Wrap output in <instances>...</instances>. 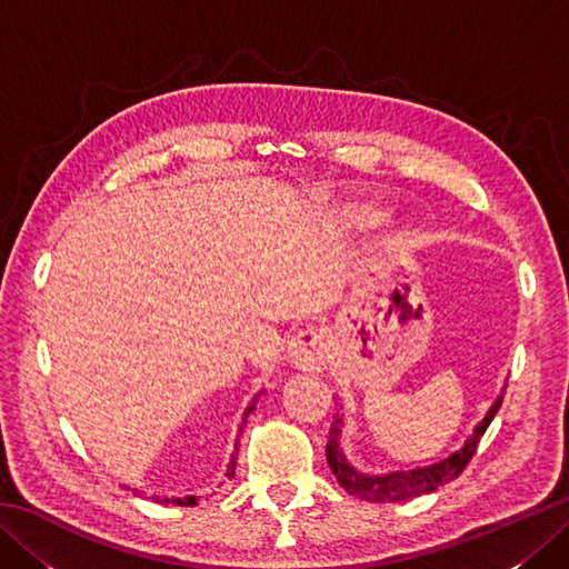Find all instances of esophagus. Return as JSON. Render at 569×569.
<instances>
[{
  "label": "esophagus",
  "mask_w": 569,
  "mask_h": 569,
  "mask_svg": "<svg viewBox=\"0 0 569 569\" xmlns=\"http://www.w3.org/2000/svg\"><path fill=\"white\" fill-rule=\"evenodd\" d=\"M288 359L296 369L320 371L330 359V335L322 328H303L288 340Z\"/></svg>",
  "instance_id": "34e87169"
}]
</instances>
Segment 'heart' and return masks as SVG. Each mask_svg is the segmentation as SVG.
Instances as JSON below:
<instances>
[{
	"mask_svg": "<svg viewBox=\"0 0 569 569\" xmlns=\"http://www.w3.org/2000/svg\"><path fill=\"white\" fill-rule=\"evenodd\" d=\"M381 220H383V214L379 210H359L355 214V222L361 224V227H373V224H379Z\"/></svg>",
	"mask_w": 569,
	"mask_h": 569,
	"instance_id": "obj_1",
	"label": "heart"
}]
</instances>
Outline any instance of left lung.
<instances>
[{"mask_svg": "<svg viewBox=\"0 0 569 569\" xmlns=\"http://www.w3.org/2000/svg\"><path fill=\"white\" fill-rule=\"evenodd\" d=\"M503 391L497 401L491 403L487 416L477 422L475 432L469 435L459 450L447 455L445 459H440V462H432L426 467H413V469L383 471V475H377V471H361L352 462H349L345 450H342V445H340L345 416L337 413L332 428H330L328 447H325V455H328V465L332 469V475L337 477V481H340L342 489H347L352 497L365 499V501L396 503V501H408V499L422 497V493H430L438 487L447 485V481H452L462 475V469L469 465V459L477 452L481 435L487 432L493 416L499 413L501 401H503Z\"/></svg>", "mask_w": 569, "mask_h": 569, "instance_id": "1", "label": "left lung"}]
</instances>
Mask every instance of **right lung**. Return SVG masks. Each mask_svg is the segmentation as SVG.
Wrapping results in <instances>:
<instances>
[{
    "mask_svg": "<svg viewBox=\"0 0 569 569\" xmlns=\"http://www.w3.org/2000/svg\"><path fill=\"white\" fill-rule=\"evenodd\" d=\"M263 391H259L257 396H253V401L249 403V408L244 410V418H241V426H239V432H241V428H244V422H247V416L251 413L253 408H257V401H259V396H261ZM237 455V452H234ZM232 455V459H229V465H227V477H234V469H237V457ZM137 491V489H134ZM156 503H176V506H198V497H183V499H168V497H151Z\"/></svg>",
    "mask_w": 569,
    "mask_h": 569,
    "instance_id": "obj_1",
    "label": "right lung"
}]
</instances>
